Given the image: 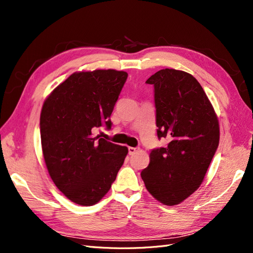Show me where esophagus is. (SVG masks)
<instances>
[{"instance_id":"obj_1","label":"esophagus","mask_w":253,"mask_h":253,"mask_svg":"<svg viewBox=\"0 0 253 253\" xmlns=\"http://www.w3.org/2000/svg\"><path fill=\"white\" fill-rule=\"evenodd\" d=\"M139 151V148H133V147H128V154L129 155H133L135 154L136 152Z\"/></svg>"}]
</instances>
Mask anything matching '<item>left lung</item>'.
<instances>
[{"label": "left lung", "instance_id": "1", "mask_svg": "<svg viewBox=\"0 0 253 253\" xmlns=\"http://www.w3.org/2000/svg\"><path fill=\"white\" fill-rule=\"evenodd\" d=\"M147 83L154 85L157 136L170 142L150 153L141 178L158 202L175 206L202 185L218 147V119L191 74L166 68L152 75Z\"/></svg>", "mask_w": 253, "mask_h": 253}]
</instances>
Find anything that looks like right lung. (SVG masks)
Here are the masks:
<instances>
[{
  "label": "right lung",
  "mask_w": 253,
  "mask_h": 253,
  "mask_svg": "<svg viewBox=\"0 0 253 253\" xmlns=\"http://www.w3.org/2000/svg\"><path fill=\"white\" fill-rule=\"evenodd\" d=\"M127 78L116 70L76 72L45 99L40 132L45 165L68 200L93 206L109 192L127 148L95 136L110 119Z\"/></svg>",
  "instance_id": "1"
}]
</instances>
